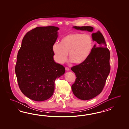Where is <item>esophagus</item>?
<instances>
[{
  "label": "esophagus",
  "mask_w": 129,
  "mask_h": 129,
  "mask_svg": "<svg viewBox=\"0 0 129 129\" xmlns=\"http://www.w3.org/2000/svg\"><path fill=\"white\" fill-rule=\"evenodd\" d=\"M65 70H66V71H69L70 70V69L69 68H68V67H66L65 68Z\"/></svg>",
  "instance_id": "34e87169"
}]
</instances>
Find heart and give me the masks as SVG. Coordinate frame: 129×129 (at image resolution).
<instances>
[{"mask_svg":"<svg viewBox=\"0 0 129 129\" xmlns=\"http://www.w3.org/2000/svg\"><path fill=\"white\" fill-rule=\"evenodd\" d=\"M94 43L92 37L87 34L74 33L66 35L59 43H55L52 46L55 60L62 64L66 61L68 53L71 62L82 64L90 56Z\"/></svg>","mask_w":129,"mask_h":129,"instance_id":"b5f03b06","label":"heart"}]
</instances>
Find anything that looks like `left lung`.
I'll return each mask as SVG.
<instances>
[{"instance_id":"obj_1","label":"left lung","mask_w":129,"mask_h":129,"mask_svg":"<svg viewBox=\"0 0 129 129\" xmlns=\"http://www.w3.org/2000/svg\"><path fill=\"white\" fill-rule=\"evenodd\" d=\"M76 30L93 32L91 26H73ZM94 45L90 56L85 62L71 68L77 78L71 86L72 92L78 99L88 100L101 93L110 71L109 50L105 39L99 31L92 34Z\"/></svg>"}]
</instances>
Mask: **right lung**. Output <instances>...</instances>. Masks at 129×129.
<instances>
[{
	"label": "right lung",
	"mask_w": 129,
	"mask_h": 129,
	"mask_svg": "<svg viewBox=\"0 0 129 129\" xmlns=\"http://www.w3.org/2000/svg\"><path fill=\"white\" fill-rule=\"evenodd\" d=\"M59 28L37 27L24 36L17 56L15 72L20 89L26 96L43 101L53 95L54 81L65 68L53 59L52 46Z\"/></svg>",
	"instance_id": "add662e5"
}]
</instances>
